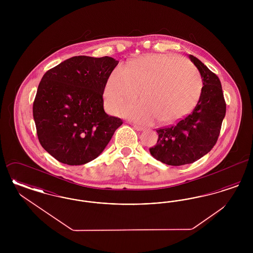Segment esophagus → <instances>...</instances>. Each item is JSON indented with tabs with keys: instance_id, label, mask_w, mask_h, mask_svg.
<instances>
[{
	"instance_id": "34e87169",
	"label": "esophagus",
	"mask_w": 253,
	"mask_h": 253,
	"mask_svg": "<svg viewBox=\"0 0 253 253\" xmlns=\"http://www.w3.org/2000/svg\"><path fill=\"white\" fill-rule=\"evenodd\" d=\"M133 128H134L135 130H137V131H143V127H141V126H139V125H136V124L133 125Z\"/></svg>"
}]
</instances>
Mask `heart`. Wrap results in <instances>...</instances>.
Segmentation results:
<instances>
[{
  "mask_svg": "<svg viewBox=\"0 0 253 253\" xmlns=\"http://www.w3.org/2000/svg\"><path fill=\"white\" fill-rule=\"evenodd\" d=\"M202 89L197 69L188 60L165 54H151L116 67L104 89V102L116 113L140 92L142 103L124 109V114L141 123H171L189 114Z\"/></svg>",
  "mask_w": 253,
  "mask_h": 253,
  "instance_id": "obj_1",
  "label": "heart"
}]
</instances>
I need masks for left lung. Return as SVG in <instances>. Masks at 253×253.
I'll return each instance as SVG.
<instances>
[{
    "instance_id": "left-lung-1",
    "label": "left lung",
    "mask_w": 253,
    "mask_h": 253,
    "mask_svg": "<svg viewBox=\"0 0 253 253\" xmlns=\"http://www.w3.org/2000/svg\"><path fill=\"white\" fill-rule=\"evenodd\" d=\"M189 58L201 75L203 87L193 112L168 127L157 129V144L150 153L170 166L191 164L207 155L216 144L226 115V101L219 78L202 61Z\"/></svg>"
}]
</instances>
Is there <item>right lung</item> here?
<instances>
[{
  "instance_id": "1",
  "label": "right lung",
  "mask_w": 253,
  "mask_h": 253,
  "mask_svg": "<svg viewBox=\"0 0 253 253\" xmlns=\"http://www.w3.org/2000/svg\"><path fill=\"white\" fill-rule=\"evenodd\" d=\"M119 60L77 56L45 73L33 103L42 148L58 161L84 165L98 157L123 121L103 109V92Z\"/></svg>"
}]
</instances>
